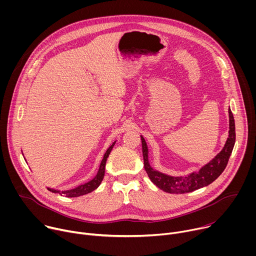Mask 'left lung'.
<instances>
[{"label":"left lung","instance_id":"1","mask_svg":"<svg viewBox=\"0 0 256 256\" xmlns=\"http://www.w3.org/2000/svg\"><path fill=\"white\" fill-rule=\"evenodd\" d=\"M229 138L223 150L198 171L184 177H173L154 170L149 163L147 144L140 136L144 166L151 181L160 190L168 194H188L210 184L225 170L235 144V122L231 109H229Z\"/></svg>","mask_w":256,"mask_h":256}]
</instances>
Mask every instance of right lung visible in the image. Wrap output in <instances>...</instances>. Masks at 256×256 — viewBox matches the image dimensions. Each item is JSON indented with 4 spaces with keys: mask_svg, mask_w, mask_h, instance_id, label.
<instances>
[{
    "mask_svg": "<svg viewBox=\"0 0 256 256\" xmlns=\"http://www.w3.org/2000/svg\"><path fill=\"white\" fill-rule=\"evenodd\" d=\"M116 142L109 147L106 151V153L104 154V157L101 161V164H100V167H99V170L96 174V176L88 181L87 184H84L82 186H77L76 188H72V190H64V192H60V190H52V188H48L50 192H56V194H64V196L66 198H77V196H84V194H87L93 190H95L101 184V181L103 180V177H104V173H105V164H106V160L109 156V154H110Z\"/></svg>",
    "mask_w": 256,
    "mask_h": 256,
    "instance_id": "add662e5",
    "label": "right lung"
}]
</instances>
